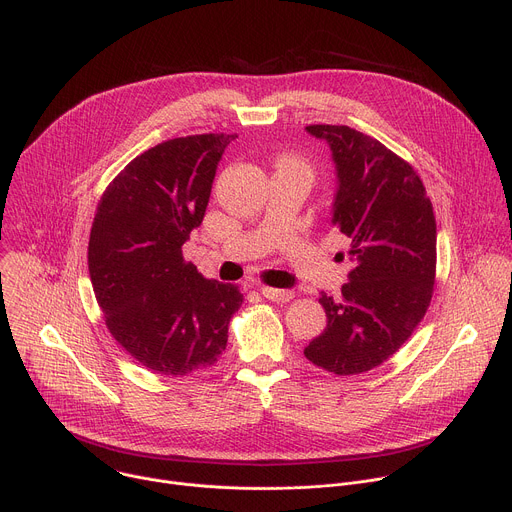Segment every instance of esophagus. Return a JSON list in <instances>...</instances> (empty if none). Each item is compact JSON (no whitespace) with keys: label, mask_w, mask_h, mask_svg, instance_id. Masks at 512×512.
<instances>
[{"label":"esophagus","mask_w":512,"mask_h":512,"mask_svg":"<svg viewBox=\"0 0 512 512\" xmlns=\"http://www.w3.org/2000/svg\"><path fill=\"white\" fill-rule=\"evenodd\" d=\"M261 294H263V298H267L271 302H281V304L294 298V291L291 289H277V287H267V285L261 287Z\"/></svg>","instance_id":"esophagus-1"}]
</instances>
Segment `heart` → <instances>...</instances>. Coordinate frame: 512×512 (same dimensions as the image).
<instances>
[{"label":"heart","mask_w":512,"mask_h":512,"mask_svg":"<svg viewBox=\"0 0 512 512\" xmlns=\"http://www.w3.org/2000/svg\"><path fill=\"white\" fill-rule=\"evenodd\" d=\"M277 168L296 170V172H302V174H306V176H310V174H312V168H310V164H308L306 160H302L300 156H283V158H279V162H277Z\"/></svg>","instance_id":"obj_1"}]
</instances>
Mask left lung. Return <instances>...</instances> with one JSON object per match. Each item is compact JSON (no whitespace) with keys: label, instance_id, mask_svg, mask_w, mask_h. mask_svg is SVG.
Here are the masks:
<instances>
[{"label":"left lung","instance_id":"1","mask_svg":"<svg viewBox=\"0 0 512 512\" xmlns=\"http://www.w3.org/2000/svg\"><path fill=\"white\" fill-rule=\"evenodd\" d=\"M326 139L338 172L332 225L354 269L328 324L304 354L338 375L367 373L391 358L423 320L435 283V216L419 174L385 145L348 125H308Z\"/></svg>","mask_w":512,"mask_h":512}]
</instances>
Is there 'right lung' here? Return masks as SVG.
Masks as SVG:
<instances>
[{
    "label": "right lung",
    "instance_id": "obj_1",
    "mask_svg": "<svg viewBox=\"0 0 512 512\" xmlns=\"http://www.w3.org/2000/svg\"><path fill=\"white\" fill-rule=\"evenodd\" d=\"M237 133L186 135L133 158L105 188L89 239V275L111 336L143 369L190 377L227 348L243 304L204 279L182 245L206 212L216 164Z\"/></svg>",
    "mask_w": 512,
    "mask_h": 512
}]
</instances>
